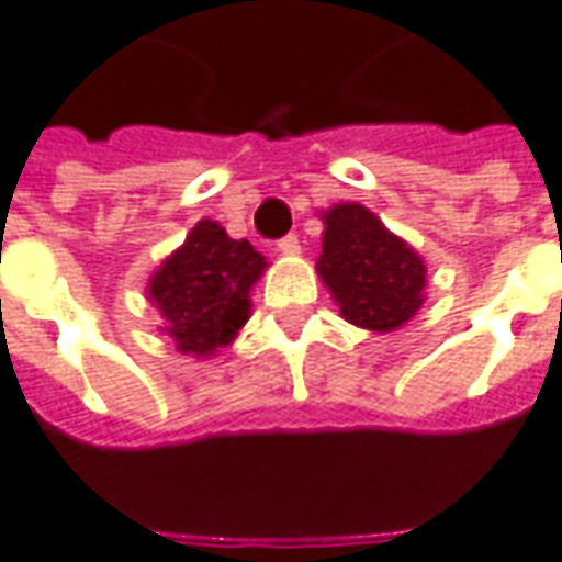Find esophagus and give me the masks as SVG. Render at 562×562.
<instances>
[{
  "label": "esophagus",
  "instance_id": "1",
  "mask_svg": "<svg viewBox=\"0 0 562 562\" xmlns=\"http://www.w3.org/2000/svg\"><path fill=\"white\" fill-rule=\"evenodd\" d=\"M277 249H280L282 255H297V252H301V246H297V237H294V234H285V237L277 243Z\"/></svg>",
  "mask_w": 562,
  "mask_h": 562
}]
</instances>
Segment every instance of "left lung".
I'll list each match as a JSON object with an SVG mask.
<instances>
[{"label":"left lung","mask_w":562,"mask_h":562,"mask_svg":"<svg viewBox=\"0 0 562 562\" xmlns=\"http://www.w3.org/2000/svg\"><path fill=\"white\" fill-rule=\"evenodd\" d=\"M316 261L340 316L368 331H395L426 301V265L362 203H337L322 215Z\"/></svg>","instance_id":"left-lung-1"}]
</instances>
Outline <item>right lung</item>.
<instances>
[{
	"label": "right lung",
	"mask_w": 562,
	"mask_h": 562,
	"mask_svg": "<svg viewBox=\"0 0 562 562\" xmlns=\"http://www.w3.org/2000/svg\"><path fill=\"white\" fill-rule=\"evenodd\" d=\"M268 268L249 240H231L225 227L203 218L148 280V301L164 316V335L179 352L215 356L249 319V292Z\"/></svg>",
	"instance_id": "obj_1"
}]
</instances>
